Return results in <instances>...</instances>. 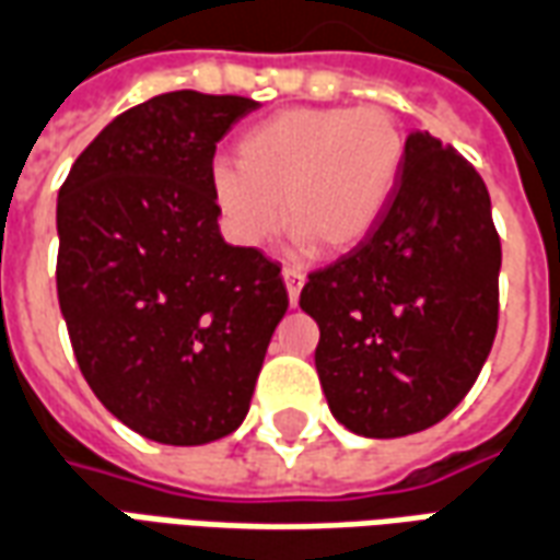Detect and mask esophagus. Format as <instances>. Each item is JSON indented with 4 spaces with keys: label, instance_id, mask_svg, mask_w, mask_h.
Here are the masks:
<instances>
[{
    "label": "esophagus",
    "instance_id": "esophagus-1",
    "mask_svg": "<svg viewBox=\"0 0 560 560\" xmlns=\"http://www.w3.org/2000/svg\"><path fill=\"white\" fill-rule=\"evenodd\" d=\"M281 279H284V288H288V300H291V305H296L300 291H303L305 284V272L296 267H284L281 269Z\"/></svg>",
    "mask_w": 560,
    "mask_h": 560
}]
</instances>
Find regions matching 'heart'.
<instances>
[{
    "label": "heart",
    "mask_w": 560,
    "mask_h": 560,
    "mask_svg": "<svg viewBox=\"0 0 560 560\" xmlns=\"http://www.w3.org/2000/svg\"><path fill=\"white\" fill-rule=\"evenodd\" d=\"M405 155L387 107H291L248 128L236 161L212 164L209 197L233 243L260 245L284 219L296 243L348 255L387 212Z\"/></svg>",
    "instance_id": "obj_1"
}]
</instances>
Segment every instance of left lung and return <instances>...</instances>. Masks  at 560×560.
Instances as JSON below:
<instances>
[{"label":"left lung","mask_w":560,"mask_h":560,"mask_svg":"<svg viewBox=\"0 0 560 560\" xmlns=\"http://www.w3.org/2000/svg\"><path fill=\"white\" fill-rule=\"evenodd\" d=\"M501 240L480 173L429 131L363 243L300 293L320 327L315 365L332 417L363 438L441 422L468 396L498 332Z\"/></svg>","instance_id":"8db88e82"}]
</instances>
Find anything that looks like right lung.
Listing matches in <instances>:
<instances>
[{"mask_svg": "<svg viewBox=\"0 0 560 560\" xmlns=\"http://www.w3.org/2000/svg\"><path fill=\"white\" fill-rule=\"evenodd\" d=\"M257 102L164 92L80 152L56 203V293L92 393L171 446L219 441L248 413L288 312L281 267L228 245L212 155Z\"/></svg>", "mask_w": 560, "mask_h": 560, "instance_id": "1", "label": "right lung"}]
</instances>
